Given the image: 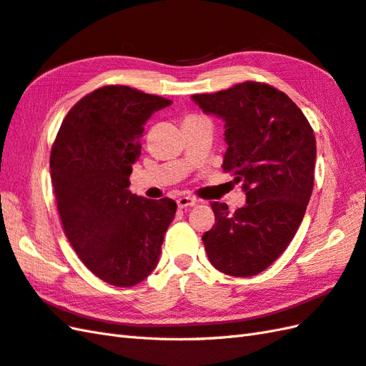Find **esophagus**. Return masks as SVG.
<instances>
[{
  "mask_svg": "<svg viewBox=\"0 0 366 366\" xmlns=\"http://www.w3.org/2000/svg\"><path fill=\"white\" fill-rule=\"evenodd\" d=\"M176 202H177V207H179V209L197 206V199H193L190 197H181V198H177Z\"/></svg>",
  "mask_w": 366,
  "mask_h": 366,
  "instance_id": "esophagus-1",
  "label": "esophagus"
}]
</instances>
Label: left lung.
<instances>
[{"label": "left lung", "instance_id": "8db88e82", "mask_svg": "<svg viewBox=\"0 0 366 366\" xmlns=\"http://www.w3.org/2000/svg\"><path fill=\"white\" fill-rule=\"evenodd\" d=\"M204 114L224 122L223 169L243 182L246 204L229 212L212 202L215 224L202 235L217 269L235 277L262 273L293 240L313 189L317 142L301 109L284 92L243 82L192 95Z\"/></svg>", "mask_w": 366, "mask_h": 366}]
</instances>
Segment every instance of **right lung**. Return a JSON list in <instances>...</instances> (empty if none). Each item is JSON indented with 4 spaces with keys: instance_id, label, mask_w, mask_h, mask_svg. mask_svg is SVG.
Masks as SVG:
<instances>
[{
    "instance_id": "right-lung-1",
    "label": "right lung",
    "mask_w": 366,
    "mask_h": 366,
    "mask_svg": "<svg viewBox=\"0 0 366 366\" xmlns=\"http://www.w3.org/2000/svg\"><path fill=\"white\" fill-rule=\"evenodd\" d=\"M126 86L89 93L64 118L49 168L68 242L93 274L132 287L157 267L176 202L129 190L143 124L172 104Z\"/></svg>"
}]
</instances>
